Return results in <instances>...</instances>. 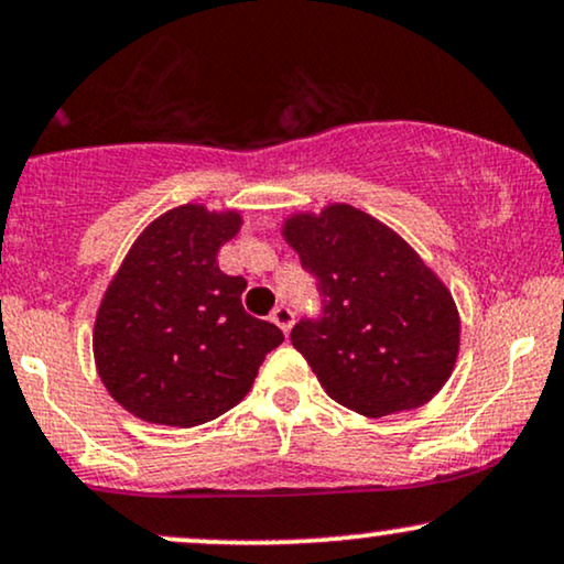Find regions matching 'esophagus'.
<instances>
[{
	"instance_id": "34e87169",
	"label": "esophagus",
	"mask_w": 564,
	"mask_h": 564,
	"mask_svg": "<svg viewBox=\"0 0 564 564\" xmlns=\"http://www.w3.org/2000/svg\"><path fill=\"white\" fill-rule=\"evenodd\" d=\"M270 321H273L278 328L283 330V334H289L291 323H294V312H291L286 304H278V307L273 310V315H270Z\"/></svg>"
}]
</instances>
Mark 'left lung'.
<instances>
[{"label": "left lung", "mask_w": 564, "mask_h": 564, "mask_svg": "<svg viewBox=\"0 0 564 564\" xmlns=\"http://www.w3.org/2000/svg\"><path fill=\"white\" fill-rule=\"evenodd\" d=\"M283 236L321 291V315H304L291 344L325 393L368 417L431 402L457 359L459 317L415 249L349 205L289 217Z\"/></svg>", "instance_id": "obj_1"}]
</instances>
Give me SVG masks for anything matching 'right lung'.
Here are the masks:
<instances>
[{
	"label": "right lung",
	"mask_w": 564,
	"mask_h": 564,
	"mask_svg": "<svg viewBox=\"0 0 564 564\" xmlns=\"http://www.w3.org/2000/svg\"><path fill=\"white\" fill-rule=\"evenodd\" d=\"M239 213L183 205L149 226L112 278L94 325L110 397L147 423H209L252 389L281 328L241 304L247 281L217 268Z\"/></svg>",
	"instance_id": "right-lung-1"
}]
</instances>
